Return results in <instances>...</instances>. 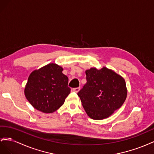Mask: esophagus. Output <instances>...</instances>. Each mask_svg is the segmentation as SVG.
Masks as SVG:
<instances>
[{
    "label": "esophagus",
    "mask_w": 154,
    "mask_h": 154,
    "mask_svg": "<svg viewBox=\"0 0 154 154\" xmlns=\"http://www.w3.org/2000/svg\"><path fill=\"white\" fill-rule=\"evenodd\" d=\"M80 90V87H77V88H73V91L76 92H78Z\"/></svg>",
    "instance_id": "34e87169"
}]
</instances>
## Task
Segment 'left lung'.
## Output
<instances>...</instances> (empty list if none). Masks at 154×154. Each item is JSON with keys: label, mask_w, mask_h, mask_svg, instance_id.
<instances>
[{"label": "left lung", "mask_w": 154, "mask_h": 154, "mask_svg": "<svg viewBox=\"0 0 154 154\" xmlns=\"http://www.w3.org/2000/svg\"><path fill=\"white\" fill-rule=\"evenodd\" d=\"M87 83L78 96L92 119L109 118L123 105L127 96L125 79L113 70L103 67L86 70Z\"/></svg>", "instance_id": "1"}]
</instances>
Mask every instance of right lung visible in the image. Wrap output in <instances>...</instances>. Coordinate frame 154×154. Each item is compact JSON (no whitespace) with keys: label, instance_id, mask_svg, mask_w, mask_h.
<instances>
[{"label":"right lung","instance_id":"1","mask_svg":"<svg viewBox=\"0 0 154 154\" xmlns=\"http://www.w3.org/2000/svg\"><path fill=\"white\" fill-rule=\"evenodd\" d=\"M63 69L49 63L32 71L24 88V94L35 109L45 114L53 113L64 103L71 92Z\"/></svg>","mask_w":154,"mask_h":154}]
</instances>
